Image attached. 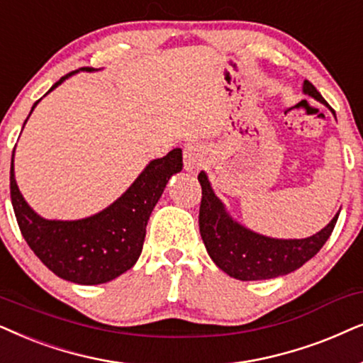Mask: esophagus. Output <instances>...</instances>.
Wrapping results in <instances>:
<instances>
[{"label": "esophagus", "mask_w": 363, "mask_h": 363, "mask_svg": "<svg viewBox=\"0 0 363 363\" xmlns=\"http://www.w3.org/2000/svg\"><path fill=\"white\" fill-rule=\"evenodd\" d=\"M204 147L197 143H189L184 147V169L191 174H197L204 166Z\"/></svg>", "instance_id": "34e87169"}]
</instances>
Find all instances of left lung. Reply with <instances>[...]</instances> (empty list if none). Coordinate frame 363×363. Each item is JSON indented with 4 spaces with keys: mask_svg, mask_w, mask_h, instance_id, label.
I'll return each mask as SVG.
<instances>
[{
    "mask_svg": "<svg viewBox=\"0 0 363 363\" xmlns=\"http://www.w3.org/2000/svg\"><path fill=\"white\" fill-rule=\"evenodd\" d=\"M303 93L325 103L311 81H303ZM327 104V103H325ZM202 187L199 207L201 238L219 269L239 280H264L291 274L311 260L330 238L339 214L320 232L307 239H270L245 229L225 214L214 196L206 174L197 176Z\"/></svg>",
    "mask_w": 363,
    "mask_h": 363,
    "instance_id": "left-lung-1",
    "label": "left lung"
}]
</instances>
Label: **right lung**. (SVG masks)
Returning a JSON list of instances; mask_svg holds the SVG:
<instances>
[{
  "label": "right lung",
  "mask_w": 363,
  "mask_h": 363,
  "mask_svg": "<svg viewBox=\"0 0 363 363\" xmlns=\"http://www.w3.org/2000/svg\"><path fill=\"white\" fill-rule=\"evenodd\" d=\"M81 69L93 71V67ZM72 72L62 76L50 91ZM181 169L182 151L176 147L167 156L154 159L108 209L81 220H46L35 214L14 181L13 159L9 192L19 230L38 259L57 277L81 286H96L119 277L136 264L143 252L149 216L169 177Z\"/></svg>",
  "instance_id": "right-lung-1"
}]
</instances>
